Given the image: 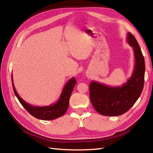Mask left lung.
<instances>
[{
  "label": "left lung",
  "instance_id": "1",
  "mask_svg": "<svg viewBox=\"0 0 153 153\" xmlns=\"http://www.w3.org/2000/svg\"><path fill=\"white\" fill-rule=\"evenodd\" d=\"M127 41L133 47L135 55L134 71L130 78L120 87H110L97 82L89 85L90 99L97 112L104 116L122 115L130 109L142 93L145 79L144 56L137 40L131 33Z\"/></svg>",
  "mask_w": 153,
  "mask_h": 153
}]
</instances>
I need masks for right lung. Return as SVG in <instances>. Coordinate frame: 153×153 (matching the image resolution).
Wrapping results in <instances>:
<instances>
[{"label": "right lung", "instance_id": "add662e5", "mask_svg": "<svg viewBox=\"0 0 153 153\" xmlns=\"http://www.w3.org/2000/svg\"><path fill=\"white\" fill-rule=\"evenodd\" d=\"M12 82L14 92L22 105L25 109L35 118L43 120H51L62 116L67 111L69 106V100L71 94L76 83L75 77L71 78L64 85L61 93L60 98L58 101L49 106H35L26 102L23 100L16 92L13 83V77L12 74Z\"/></svg>", "mask_w": 153, "mask_h": 153}]
</instances>
